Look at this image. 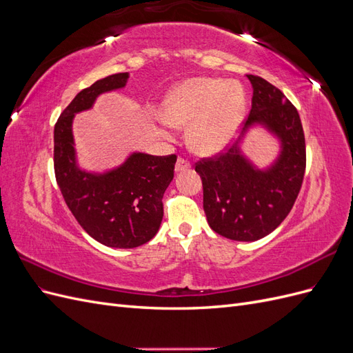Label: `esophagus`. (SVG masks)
Masks as SVG:
<instances>
[{
    "label": "esophagus",
    "instance_id": "1",
    "mask_svg": "<svg viewBox=\"0 0 353 353\" xmlns=\"http://www.w3.org/2000/svg\"><path fill=\"white\" fill-rule=\"evenodd\" d=\"M190 168H191V165H190V162H188L187 159L178 157L176 165H175V170H176V172H183V170H187V169H190Z\"/></svg>",
    "mask_w": 353,
    "mask_h": 353
}]
</instances>
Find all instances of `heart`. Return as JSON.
<instances>
[{"label": "heart", "mask_w": 353, "mask_h": 353, "mask_svg": "<svg viewBox=\"0 0 353 353\" xmlns=\"http://www.w3.org/2000/svg\"><path fill=\"white\" fill-rule=\"evenodd\" d=\"M245 114V95L239 82L190 78L170 90L160 116L172 126H188L187 141L197 154H216L234 141Z\"/></svg>", "instance_id": "heart-1"}]
</instances>
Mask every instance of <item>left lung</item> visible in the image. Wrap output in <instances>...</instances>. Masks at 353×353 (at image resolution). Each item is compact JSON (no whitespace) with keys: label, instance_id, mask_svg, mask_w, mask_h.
I'll return each mask as SVG.
<instances>
[{"label":"left lung","instance_id":"1","mask_svg":"<svg viewBox=\"0 0 353 353\" xmlns=\"http://www.w3.org/2000/svg\"><path fill=\"white\" fill-rule=\"evenodd\" d=\"M252 109L239 141L228 152L196 163L203 183V209L209 227L236 241H256L271 234L290 213L306 168L301 117L285 95L254 74ZM262 125L281 141V153L261 170L241 152L252 127Z\"/></svg>","mask_w":353,"mask_h":353}]
</instances>
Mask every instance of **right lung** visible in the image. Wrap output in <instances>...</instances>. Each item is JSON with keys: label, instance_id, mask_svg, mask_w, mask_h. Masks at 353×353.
<instances>
[{"label": "right lung", "instance_id": "1", "mask_svg": "<svg viewBox=\"0 0 353 353\" xmlns=\"http://www.w3.org/2000/svg\"><path fill=\"white\" fill-rule=\"evenodd\" d=\"M130 73H116L82 90L54 126V170L60 191L79 225L99 243L132 249L150 241L163 218V194L174 179L176 156L134 152L105 172H88L77 160L72 123L99 95L123 88Z\"/></svg>", "mask_w": 353, "mask_h": 353}]
</instances>
